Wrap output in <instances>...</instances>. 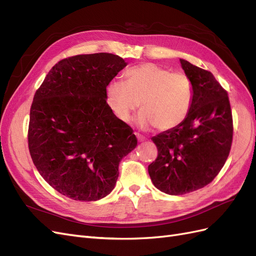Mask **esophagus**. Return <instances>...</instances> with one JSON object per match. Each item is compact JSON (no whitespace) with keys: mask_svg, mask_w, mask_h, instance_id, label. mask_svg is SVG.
<instances>
[{"mask_svg":"<svg viewBox=\"0 0 256 256\" xmlns=\"http://www.w3.org/2000/svg\"><path fill=\"white\" fill-rule=\"evenodd\" d=\"M134 134H136V136L138 138V142H144V141H145V136H143L142 134H136V132Z\"/></svg>","mask_w":256,"mask_h":256,"instance_id":"34e87169","label":"esophagus"}]
</instances>
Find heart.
<instances>
[{
	"instance_id": "obj_1",
	"label": "heart",
	"mask_w": 256,
	"mask_h": 256,
	"mask_svg": "<svg viewBox=\"0 0 256 256\" xmlns=\"http://www.w3.org/2000/svg\"><path fill=\"white\" fill-rule=\"evenodd\" d=\"M124 78L125 82L111 81L106 90V104L118 120L128 122L138 104L142 110L136 124L142 129L170 130L187 118L193 88L184 74L145 63L127 69Z\"/></svg>"
}]
</instances>
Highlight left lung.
I'll return each mask as SVG.
<instances>
[{
	"label": "left lung",
	"instance_id": "1",
	"mask_svg": "<svg viewBox=\"0 0 256 256\" xmlns=\"http://www.w3.org/2000/svg\"><path fill=\"white\" fill-rule=\"evenodd\" d=\"M192 83L190 112L180 126L152 140L158 157L148 166L154 187L180 196L205 187L221 171L233 138V118L228 92L210 72L180 58Z\"/></svg>",
	"mask_w": 256,
	"mask_h": 256
}]
</instances>
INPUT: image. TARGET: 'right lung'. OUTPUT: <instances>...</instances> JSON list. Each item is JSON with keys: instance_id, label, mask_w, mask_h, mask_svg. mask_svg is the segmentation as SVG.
<instances>
[{"instance_id": "add662e5", "label": "right lung", "mask_w": 256, "mask_h": 256, "mask_svg": "<svg viewBox=\"0 0 256 256\" xmlns=\"http://www.w3.org/2000/svg\"><path fill=\"white\" fill-rule=\"evenodd\" d=\"M125 60L111 53L60 60L35 92L28 150L38 172L60 194L97 200L114 189L120 160L138 144L106 104V86Z\"/></svg>"}]
</instances>
